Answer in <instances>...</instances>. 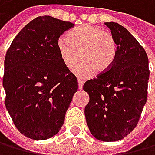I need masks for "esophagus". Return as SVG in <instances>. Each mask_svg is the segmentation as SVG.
<instances>
[{"mask_svg":"<svg viewBox=\"0 0 155 155\" xmlns=\"http://www.w3.org/2000/svg\"><path fill=\"white\" fill-rule=\"evenodd\" d=\"M83 85H84V81H82V80H78V87H79V89H82V87H83Z\"/></svg>","mask_w":155,"mask_h":155,"instance_id":"esophagus-1","label":"esophagus"}]
</instances>
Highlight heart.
<instances>
[{"label": "heart", "mask_w": 155, "mask_h": 155, "mask_svg": "<svg viewBox=\"0 0 155 155\" xmlns=\"http://www.w3.org/2000/svg\"><path fill=\"white\" fill-rule=\"evenodd\" d=\"M58 50L68 69L77 66L81 56L83 64L77 71L83 76H88L92 70L101 74L110 69L115 58L116 44L110 32L99 26L86 25L59 39Z\"/></svg>", "instance_id": "b5f03b06"}]
</instances>
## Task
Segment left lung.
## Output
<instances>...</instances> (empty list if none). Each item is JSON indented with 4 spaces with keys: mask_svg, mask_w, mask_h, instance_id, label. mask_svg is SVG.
I'll use <instances>...</instances> for the list:
<instances>
[{
    "mask_svg": "<svg viewBox=\"0 0 155 155\" xmlns=\"http://www.w3.org/2000/svg\"><path fill=\"white\" fill-rule=\"evenodd\" d=\"M117 45L110 69L85 83L89 101L85 107L91 134L101 141L126 137L136 127L148 97L149 59L145 49L124 26L106 23Z\"/></svg>",
    "mask_w": 155,
    "mask_h": 155,
    "instance_id": "8db88e82",
    "label": "left lung"
}]
</instances>
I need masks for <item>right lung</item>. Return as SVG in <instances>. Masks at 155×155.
Instances as JSON below:
<instances>
[{"label": "right lung", "instance_id": "obj_1", "mask_svg": "<svg viewBox=\"0 0 155 155\" xmlns=\"http://www.w3.org/2000/svg\"><path fill=\"white\" fill-rule=\"evenodd\" d=\"M73 25L51 16L37 17L6 52L2 79L6 110L21 134L34 140L58 134L78 89L58 50L59 37Z\"/></svg>", "mask_w": 155, "mask_h": 155}]
</instances>
